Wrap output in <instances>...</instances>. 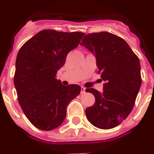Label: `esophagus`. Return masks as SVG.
Returning a JSON list of instances; mask_svg holds the SVG:
<instances>
[{
  "label": "esophagus",
  "instance_id": "1",
  "mask_svg": "<svg viewBox=\"0 0 154 154\" xmlns=\"http://www.w3.org/2000/svg\"><path fill=\"white\" fill-rule=\"evenodd\" d=\"M85 92V88H84V87H81V94H83Z\"/></svg>",
  "mask_w": 154,
  "mask_h": 154
}]
</instances>
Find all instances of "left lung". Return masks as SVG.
I'll return each mask as SVG.
<instances>
[{
	"label": "left lung",
	"mask_w": 154,
	"mask_h": 154,
	"mask_svg": "<svg viewBox=\"0 0 154 154\" xmlns=\"http://www.w3.org/2000/svg\"><path fill=\"white\" fill-rule=\"evenodd\" d=\"M96 57L103 84V91L87 88L95 103L86 108L88 120L97 128L112 129L120 124L133 109L142 85L138 57L127 42L107 32L86 35L81 42Z\"/></svg>",
	"instance_id": "8db88e82"
}]
</instances>
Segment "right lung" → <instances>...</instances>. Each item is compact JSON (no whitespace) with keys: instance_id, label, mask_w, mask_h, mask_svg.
Wrapping results in <instances>:
<instances>
[{"instance_id":"1","label":"right lung","mask_w":154,"mask_h":154,"mask_svg":"<svg viewBox=\"0 0 154 154\" xmlns=\"http://www.w3.org/2000/svg\"><path fill=\"white\" fill-rule=\"evenodd\" d=\"M84 35L42 30L17 54L14 85L18 101L28 120L39 130L52 131L59 127L68 104L81 92L79 85L65 86L55 77Z\"/></svg>"}]
</instances>
